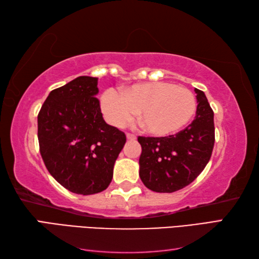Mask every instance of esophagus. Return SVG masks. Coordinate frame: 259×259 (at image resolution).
<instances>
[{"instance_id":"1","label":"esophagus","mask_w":259,"mask_h":259,"mask_svg":"<svg viewBox=\"0 0 259 259\" xmlns=\"http://www.w3.org/2000/svg\"><path fill=\"white\" fill-rule=\"evenodd\" d=\"M126 138H128L129 140H136L137 136H136V135H134V134H130V133H128V134H126Z\"/></svg>"}]
</instances>
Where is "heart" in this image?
Masks as SVG:
<instances>
[{"mask_svg": "<svg viewBox=\"0 0 259 259\" xmlns=\"http://www.w3.org/2000/svg\"><path fill=\"white\" fill-rule=\"evenodd\" d=\"M101 109L110 123L118 128L128 124L138 112L148 133L166 136L180 130L194 117V93L171 82L135 84L117 93L108 90L101 97Z\"/></svg>", "mask_w": 259, "mask_h": 259, "instance_id": "1", "label": "heart"}]
</instances>
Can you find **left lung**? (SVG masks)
Masks as SVG:
<instances>
[{"label": "left lung", "mask_w": 259, "mask_h": 259, "mask_svg": "<svg viewBox=\"0 0 259 259\" xmlns=\"http://www.w3.org/2000/svg\"><path fill=\"white\" fill-rule=\"evenodd\" d=\"M192 122L168 137H138L141 145L139 176L148 189L174 192L191 184L211 157L214 144L213 111L201 90Z\"/></svg>", "instance_id": "obj_1"}]
</instances>
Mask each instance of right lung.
Returning a JSON list of instances; mask_svg holds the SVG:
<instances>
[{
    "mask_svg": "<svg viewBox=\"0 0 259 259\" xmlns=\"http://www.w3.org/2000/svg\"><path fill=\"white\" fill-rule=\"evenodd\" d=\"M98 78L79 76L50 92L37 114L40 153L65 189L92 195L108 188L125 135L102 118Z\"/></svg>",
    "mask_w": 259,
    "mask_h": 259,
    "instance_id": "right-lung-1",
    "label": "right lung"
}]
</instances>
